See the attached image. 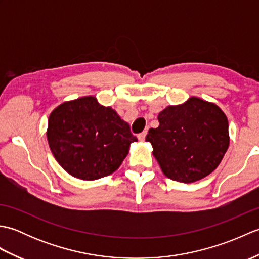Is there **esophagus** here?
<instances>
[{"label": "esophagus", "instance_id": "1", "mask_svg": "<svg viewBox=\"0 0 259 259\" xmlns=\"http://www.w3.org/2000/svg\"><path fill=\"white\" fill-rule=\"evenodd\" d=\"M146 136H147V131H142L141 134H139V135H138V139H139V141H145V139H146Z\"/></svg>", "mask_w": 259, "mask_h": 259}]
</instances>
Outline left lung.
Returning <instances> with one entry per match:
<instances>
[{
	"label": "left lung",
	"instance_id": "obj_1",
	"mask_svg": "<svg viewBox=\"0 0 259 259\" xmlns=\"http://www.w3.org/2000/svg\"><path fill=\"white\" fill-rule=\"evenodd\" d=\"M159 126L146 137L168 178L190 184L210 175L229 146L228 120L214 103L191 97L158 114Z\"/></svg>",
	"mask_w": 259,
	"mask_h": 259
}]
</instances>
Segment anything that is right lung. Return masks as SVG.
<instances>
[{
  "label": "right lung",
  "instance_id": "right-lung-1",
  "mask_svg": "<svg viewBox=\"0 0 259 259\" xmlns=\"http://www.w3.org/2000/svg\"><path fill=\"white\" fill-rule=\"evenodd\" d=\"M47 138L56 160L82 180H96L117 170L138 141L130 125L96 97L60 104L48 120Z\"/></svg>",
  "mask_w": 259,
  "mask_h": 259
}]
</instances>
